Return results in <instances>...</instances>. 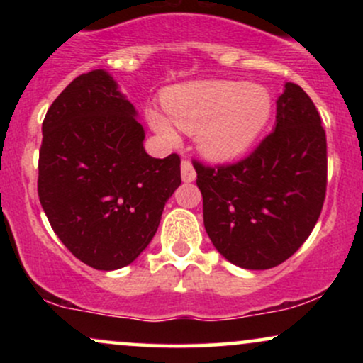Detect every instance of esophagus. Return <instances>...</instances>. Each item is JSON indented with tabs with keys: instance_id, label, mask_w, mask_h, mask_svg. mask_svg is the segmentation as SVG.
<instances>
[{
	"instance_id": "34e87169",
	"label": "esophagus",
	"mask_w": 363,
	"mask_h": 363,
	"mask_svg": "<svg viewBox=\"0 0 363 363\" xmlns=\"http://www.w3.org/2000/svg\"><path fill=\"white\" fill-rule=\"evenodd\" d=\"M181 176L184 182H193L196 179V170L189 160H182L181 164Z\"/></svg>"
}]
</instances>
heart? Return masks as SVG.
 <instances>
[{
  "label": "heart",
  "instance_id": "heart-1",
  "mask_svg": "<svg viewBox=\"0 0 363 363\" xmlns=\"http://www.w3.org/2000/svg\"><path fill=\"white\" fill-rule=\"evenodd\" d=\"M171 114L147 112L150 126L170 141L177 140V126L196 131L198 147L213 160H228L244 153L268 124L273 101L261 85L245 82L210 80L187 83L165 94Z\"/></svg>",
  "mask_w": 363,
  "mask_h": 363
}]
</instances>
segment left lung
Wrapping results in <instances>:
<instances>
[{
    "label": "left lung",
    "instance_id": "left-lung-1",
    "mask_svg": "<svg viewBox=\"0 0 363 363\" xmlns=\"http://www.w3.org/2000/svg\"><path fill=\"white\" fill-rule=\"evenodd\" d=\"M203 194V222L215 249L232 264L268 269L306 242L326 198V133L314 102L286 83L277 126L242 160H193Z\"/></svg>",
    "mask_w": 363,
    "mask_h": 363
}]
</instances>
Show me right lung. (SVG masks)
Returning <instances> with one entry per match:
<instances>
[{
    "label": "right lung",
    "mask_w": 363,
    "mask_h": 363,
    "mask_svg": "<svg viewBox=\"0 0 363 363\" xmlns=\"http://www.w3.org/2000/svg\"><path fill=\"white\" fill-rule=\"evenodd\" d=\"M135 116L111 74L94 69L57 95L43 123L40 205L66 249L102 272L143 252L181 184V157H150Z\"/></svg>",
    "instance_id": "obj_1"
}]
</instances>
